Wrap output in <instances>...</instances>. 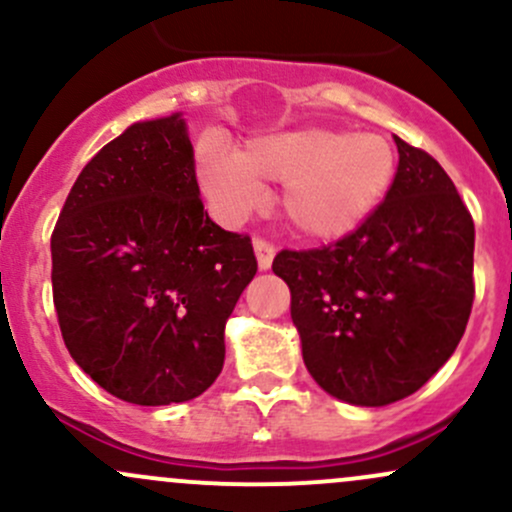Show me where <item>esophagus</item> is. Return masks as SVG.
Wrapping results in <instances>:
<instances>
[{
  "mask_svg": "<svg viewBox=\"0 0 512 512\" xmlns=\"http://www.w3.org/2000/svg\"><path fill=\"white\" fill-rule=\"evenodd\" d=\"M255 255H257V265H260V269H269L272 267V260L274 255H277V250H274L272 243H267L265 238H255Z\"/></svg>",
  "mask_w": 512,
  "mask_h": 512,
  "instance_id": "1",
  "label": "esophagus"
}]
</instances>
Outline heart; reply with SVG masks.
I'll use <instances>...</instances> for the list:
<instances>
[{
	"instance_id": "1",
	"label": "heart",
	"mask_w": 512,
	"mask_h": 512,
	"mask_svg": "<svg viewBox=\"0 0 512 512\" xmlns=\"http://www.w3.org/2000/svg\"><path fill=\"white\" fill-rule=\"evenodd\" d=\"M196 177L226 223L262 199V179L282 182L279 206L289 226L303 238L338 240L379 209L396 177V153L376 133L303 128L252 140L238 157L211 145L196 160Z\"/></svg>"
}]
</instances>
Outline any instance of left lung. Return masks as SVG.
Segmentation results:
<instances>
[{
    "mask_svg": "<svg viewBox=\"0 0 512 512\" xmlns=\"http://www.w3.org/2000/svg\"><path fill=\"white\" fill-rule=\"evenodd\" d=\"M389 194L355 233L282 250L306 369L352 406L411 396L457 350L474 303V221L435 157L393 136Z\"/></svg>",
    "mask_w": 512,
    "mask_h": 512,
    "instance_id": "8db88e82",
    "label": "left lung"
}]
</instances>
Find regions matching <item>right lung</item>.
Instances as JSON below:
<instances>
[{
  "instance_id": "right-lung-1",
  "label": "right lung",
  "mask_w": 512,
  "mask_h": 512,
  "mask_svg": "<svg viewBox=\"0 0 512 512\" xmlns=\"http://www.w3.org/2000/svg\"><path fill=\"white\" fill-rule=\"evenodd\" d=\"M50 252L65 347L101 389L170 406L216 381L257 260L204 211L182 114L133 123L84 165Z\"/></svg>"
}]
</instances>
